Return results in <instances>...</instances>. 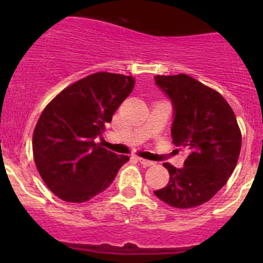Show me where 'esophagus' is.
I'll return each mask as SVG.
<instances>
[{"label": "esophagus", "instance_id": "esophagus-1", "mask_svg": "<svg viewBox=\"0 0 263 263\" xmlns=\"http://www.w3.org/2000/svg\"><path fill=\"white\" fill-rule=\"evenodd\" d=\"M137 160H139L140 163H141L142 165H144V166H151V165H154V161H151V160H147V159L137 158Z\"/></svg>", "mask_w": 263, "mask_h": 263}]
</instances>
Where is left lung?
I'll use <instances>...</instances> for the list:
<instances>
[{
    "instance_id": "left-lung-1",
    "label": "left lung",
    "mask_w": 263,
    "mask_h": 263,
    "mask_svg": "<svg viewBox=\"0 0 263 263\" xmlns=\"http://www.w3.org/2000/svg\"><path fill=\"white\" fill-rule=\"evenodd\" d=\"M154 79L173 107V144L190 151L183 168L164 164L169 182L154 195L172 208H196L224 187L237 165L242 146L237 118L219 92L191 76Z\"/></svg>"
}]
</instances>
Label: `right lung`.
<instances>
[{"mask_svg": "<svg viewBox=\"0 0 263 263\" xmlns=\"http://www.w3.org/2000/svg\"><path fill=\"white\" fill-rule=\"evenodd\" d=\"M134 79L97 72L70 85L44 108L33 135L36 169L61 200L85 202L107 190L127 155L95 144L134 89Z\"/></svg>", "mask_w": 263, "mask_h": 263, "instance_id": "obj_1", "label": "right lung"}]
</instances>
